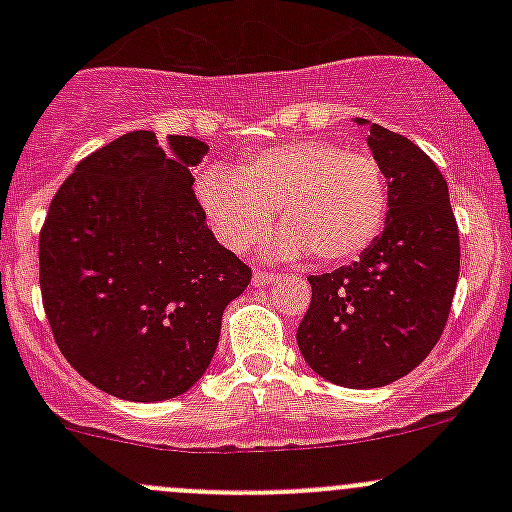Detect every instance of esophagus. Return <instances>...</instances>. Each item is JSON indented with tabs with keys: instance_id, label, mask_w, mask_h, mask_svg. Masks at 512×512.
<instances>
[{
	"instance_id": "34e87169",
	"label": "esophagus",
	"mask_w": 512,
	"mask_h": 512,
	"mask_svg": "<svg viewBox=\"0 0 512 512\" xmlns=\"http://www.w3.org/2000/svg\"><path fill=\"white\" fill-rule=\"evenodd\" d=\"M275 280H277V275H272V272H255V275H252V285L255 287H267V285H272Z\"/></svg>"
}]
</instances>
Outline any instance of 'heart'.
<instances>
[{"label": "heart", "mask_w": 512, "mask_h": 512, "mask_svg": "<svg viewBox=\"0 0 512 512\" xmlns=\"http://www.w3.org/2000/svg\"><path fill=\"white\" fill-rule=\"evenodd\" d=\"M205 218L225 247L260 242L280 208L287 227L270 242L277 257L317 252L342 262L364 252L386 220L389 188L379 160L339 143L302 138L267 148L237 170L213 165L198 180Z\"/></svg>", "instance_id": "1"}]
</instances>
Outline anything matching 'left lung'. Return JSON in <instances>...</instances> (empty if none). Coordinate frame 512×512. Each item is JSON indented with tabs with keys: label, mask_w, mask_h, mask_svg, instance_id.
<instances>
[{
	"label": "left lung",
	"mask_w": 512,
	"mask_h": 512,
	"mask_svg": "<svg viewBox=\"0 0 512 512\" xmlns=\"http://www.w3.org/2000/svg\"><path fill=\"white\" fill-rule=\"evenodd\" d=\"M369 126L371 153L389 180L381 235L359 260L312 275V304L297 347L314 374L347 389H379L414 371L446 327L461 270L448 183L406 136Z\"/></svg>",
	"instance_id": "1"
}]
</instances>
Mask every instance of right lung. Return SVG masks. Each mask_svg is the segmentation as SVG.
<instances>
[{"mask_svg":"<svg viewBox=\"0 0 512 512\" xmlns=\"http://www.w3.org/2000/svg\"><path fill=\"white\" fill-rule=\"evenodd\" d=\"M208 143L131 131L81 160L51 200L39 282L61 354L123 401L200 381L250 267L215 240L193 193Z\"/></svg>","mask_w":512,"mask_h":512,"instance_id":"add662e5","label":"right lung"}]
</instances>
